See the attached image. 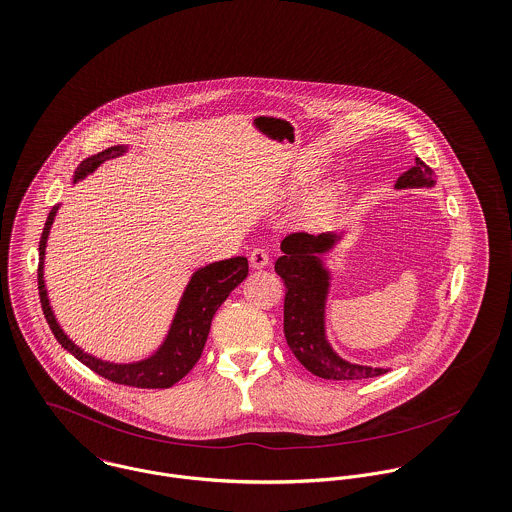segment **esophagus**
Returning <instances> with one entry per match:
<instances>
[{
	"label": "esophagus",
	"mask_w": 512,
	"mask_h": 512,
	"mask_svg": "<svg viewBox=\"0 0 512 512\" xmlns=\"http://www.w3.org/2000/svg\"><path fill=\"white\" fill-rule=\"evenodd\" d=\"M249 263H251L253 269H263L271 263V259H269V253L265 249H253L251 255H249Z\"/></svg>",
	"instance_id": "obj_1"
}]
</instances>
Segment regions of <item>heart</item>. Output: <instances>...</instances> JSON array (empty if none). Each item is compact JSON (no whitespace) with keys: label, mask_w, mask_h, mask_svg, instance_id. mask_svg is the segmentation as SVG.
Returning <instances> with one entry per match:
<instances>
[{"label":"heart","mask_w":512,"mask_h":512,"mask_svg":"<svg viewBox=\"0 0 512 512\" xmlns=\"http://www.w3.org/2000/svg\"><path fill=\"white\" fill-rule=\"evenodd\" d=\"M310 180H312V174H301V176L295 180V186H297V188H303V186H307ZM336 196H338V186H336V184L328 186L326 190H322V192L314 198V202L310 204V211H312L314 215H320L322 211H326L328 207H332Z\"/></svg>","instance_id":"b5f03b06"}]
</instances>
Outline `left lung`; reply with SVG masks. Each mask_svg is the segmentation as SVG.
Wrapping results in <instances>:
<instances>
[{
    "label": "left lung",
    "instance_id": "1",
    "mask_svg": "<svg viewBox=\"0 0 512 512\" xmlns=\"http://www.w3.org/2000/svg\"><path fill=\"white\" fill-rule=\"evenodd\" d=\"M433 170L415 158V166L404 172L396 190L433 188ZM344 233H291L281 241L283 255L275 271L285 281V338L297 360L324 380H364L390 372L388 368L364 366L344 360L326 336V301L330 295L332 273L324 263Z\"/></svg>",
    "mask_w": 512,
    "mask_h": 512
}]
</instances>
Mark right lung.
Here are the masks:
<instances>
[{
  "label": "right lung",
  "instance_id": "1",
  "mask_svg": "<svg viewBox=\"0 0 512 512\" xmlns=\"http://www.w3.org/2000/svg\"><path fill=\"white\" fill-rule=\"evenodd\" d=\"M130 144H116L110 146L103 152L89 156L79 164L73 176V186L91 176L103 162L120 158L128 154ZM61 204L53 205L43 233L39 241V271H37V281H39V299L43 314L49 322V328L53 330L55 338L59 344L71 352L77 360H81L87 368L97 372L110 382L132 386V388H172L176 382H180L200 360L204 352L205 340L209 334L211 318L215 310L223 305V301L229 297V293L243 283V279L249 273V263L247 257H231L223 261H213L209 265H204L196 269L180 297L178 308L174 312V318L170 322L168 334L164 336L162 344L146 358L136 360V362H110L97 358L89 352H85L81 346H77L61 328L49 295H47V285H45V253H47V241L51 227L55 223L57 211Z\"/></svg>",
  "mask_w": 512,
  "mask_h": 512
}]
</instances>
